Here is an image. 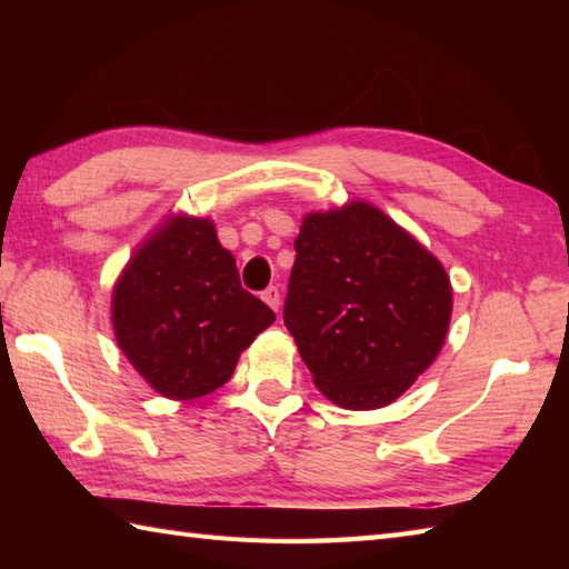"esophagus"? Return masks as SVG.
<instances>
[{
	"label": "esophagus",
	"mask_w": 569,
	"mask_h": 569,
	"mask_svg": "<svg viewBox=\"0 0 569 569\" xmlns=\"http://www.w3.org/2000/svg\"><path fill=\"white\" fill-rule=\"evenodd\" d=\"M261 298H263V303H266V306H271V308L278 312V306H281V293H278V288H276V286H269V288H266V291L261 293Z\"/></svg>",
	"instance_id": "1"
}]
</instances>
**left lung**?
<instances>
[{
  "instance_id": "obj_1",
  "label": "left lung",
  "mask_w": 569,
  "mask_h": 569,
  "mask_svg": "<svg viewBox=\"0 0 569 569\" xmlns=\"http://www.w3.org/2000/svg\"><path fill=\"white\" fill-rule=\"evenodd\" d=\"M450 316L442 263L379 208L306 214L283 322L332 403H393L440 355Z\"/></svg>"
}]
</instances>
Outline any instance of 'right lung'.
Masks as SVG:
<instances>
[{"instance_id":"add662e5","label":"right lung","mask_w":569,"mask_h":569,"mask_svg":"<svg viewBox=\"0 0 569 569\" xmlns=\"http://www.w3.org/2000/svg\"><path fill=\"white\" fill-rule=\"evenodd\" d=\"M276 320L239 283L214 224L176 214L143 241L112 293L117 345L151 389L173 401L232 379L239 355Z\"/></svg>"}]
</instances>
